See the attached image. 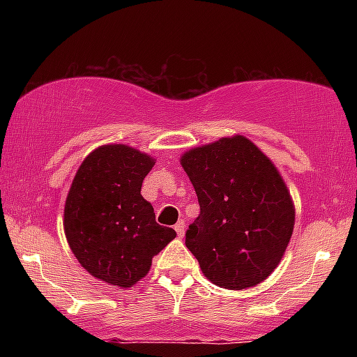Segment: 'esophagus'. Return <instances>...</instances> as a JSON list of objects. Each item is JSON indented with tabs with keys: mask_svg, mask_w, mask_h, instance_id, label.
<instances>
[{
	"mask_svg": "<svg viewBox=\"0 0 357 357\" xmlns=\"http://www.w3.org/2000/svg\"><path fill=\"white\" fill-rule=\"evenodd\" d=\"M174 230H176V233H178L179 238H183V236H184V230H186V223H184V220L178 221V223H176Z\"/></svg>",
	"mask_w": 357,
	"mask_h": 357,
	"instance_id": "esophagus-1",
	"label": "esophagus"
}]
</instances>
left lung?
Masks as SVG:
<instances>
[{"mask_svg": "<svg viewBox=\"0 0 357 357\" xmlns=\"http://www.w3.org/2000/svg\"><path fill=\"white\" fill-rule=\"evenodd\" d=\"M181 166L202 208L186 247L204 277L228 290L264 282L280 264L296 225L292 196L275 165L236 134L186 151Z\"/></svg>", "mask_w": 357, "mask_h": 357, "instance_id": "obj_1", "label": "left lung"}]
</instances>
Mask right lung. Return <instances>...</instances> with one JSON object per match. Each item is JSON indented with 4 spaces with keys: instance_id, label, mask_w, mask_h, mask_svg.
<instances>
[{
    "instance_id": "right-lung-1",
    "label": "right lung",
    "mask_w": 357,
    "mask_h": 357,
    "mask_svg": "<svg viewBox=\"0 0 357 357\" xmlns=\"http://www.w3.org/2000/svg\"><path fill=\"white\" fill-rule=\"evenodd\" d=\"M154 158L127 144L97 147L82 161L67 195L63 230L72 253L92 277L132 287L147 275L153 257L176 238L155 223L141 195Z\"/></svg>"
}]
</instances>
